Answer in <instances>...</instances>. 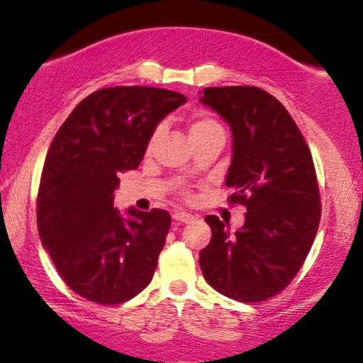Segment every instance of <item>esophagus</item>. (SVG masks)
<instances>
[{
	"mask_svg": "<svg viewBox=\"0 0 363 363\" xmlns=\"http://www.w3.org/2000/svg\"><path fill=\"white\" fill-rule=\"evenodd\" d=\"M173 220L177 221V223H192V221L196 220V216H192V214H189V213L177 211V213H173Z\"/></svg>",
	"mask_w": 363,
	"mask_h": 363,
	"instance_id": "34e87169",
	"label": "esophagus"
}]
</instances>
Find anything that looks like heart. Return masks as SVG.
Returning a JSON list of instances; mask_svg holds the SVG:
<instances>
[{
	"label": "heart",
	"mask_w": 363,
	"mask_h": 363,
	"mask_svg": "<svg viewBox=\"0 0 363 363\" xmlns=\"http://www.w3.org/2000/svg\"><path fill=\"white\" fill-rule=\"evenodd\" d=\"M189 131H190V138L194 140V138H199V136L213 133V131H223V130H221L220 123H218L214 118H211L209 114H206V112H196V114L190 118ZM161 133H162V126H157L154 131H152L149 136V142H147V152L154 149ZM182 197L185 199V201H190V199H192V194L185 190V192H182Z\"/></svg>",
	"instance_id": "heart-1"
}]
</instances>
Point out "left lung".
<instances>
[{
    "label": "left lung",
    "instance_id": "1",
    "mask_svg": "<svg viewBox=\"0 0 363 363\" xmlns=\"http://www.w3.org/2000/svg\"><path fill=\"white\" fill-rule=\"evenodd\" d=\"M232 128L228 204L247 209L237 232L206 216L211 242L199 255L209 286L259 303L286 289L305 263L318 223L320 190L305 136L287 108L256 86L206 88L201 99Z\"/></svg>",
    "mask_w": 363,
    "mask_h": 363
}]
</instances>
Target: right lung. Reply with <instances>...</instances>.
I'll list each match as a JSON object with an SVG mask.
<instances>
[{
	"label": "right lung",
	"instance_id": "add662e5",
	"mask_svg": "<svg viewBox=\"0 0 363 363\" xmlns=\"http://www.w3.org/2000/svg\"><path fill=\"white\" fill-rule=\"evenodd\" d=\"M186 102L171 89L104 88L57 131L38 190V232L62 280L99 305H121L149 286L166 242L164 209L123 218L118 174L138 167L157 123Z\"/></svg>",
	"mask_w": 363,
	"mask_h": 363
}]
</instances>
